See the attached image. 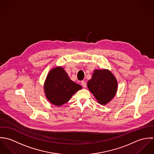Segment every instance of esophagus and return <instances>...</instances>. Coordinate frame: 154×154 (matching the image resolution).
<instances>
[{
	"label": "esophagus",
	"mask_w": 154,
	"mask_h": 154,
	"mask_svg": "<svg viewBox=\"0 0 154 154\" xmlns=\"http://www.w3.org/2000/svg\"><path fill=\"white\" fill-rule=\"evenodd\" d=\"M81 85L84 88H86L87 87V84L85 82V81H82L81 82Z\"/></svg>",
	"instance_id": "1"
}]
</instances>
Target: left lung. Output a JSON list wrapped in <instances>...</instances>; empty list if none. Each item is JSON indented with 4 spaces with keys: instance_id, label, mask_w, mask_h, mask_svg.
<instances>
[{
    "instance_id": "obj_1",
    "label": "left lung",
    "mask_w": 154,
    "mask_h": 154,
    "mask_svg": "<svg viewBox=\"0 0 154 154\" xmlns=\"http://www.w3.org/2000/svg\"><path fill=\"white\" fill-rule=\"evenodd\" d=\"M87 86L98 103L104 105L114 97L117 89V82L109 70L97 69L94 70Z\"/></svg>"
}]
</instances>
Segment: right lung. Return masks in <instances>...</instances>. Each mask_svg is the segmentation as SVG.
<instances>
[{
    "label": "right lung",
    "instance_id": "1",
    "mask_svg": "<svg viewBox=\"0 0 154 154\" xmlns=\"http://www.w3.org/2000/svg\"><path fill=\"white\" fill-rule=\"evenodd\" d=\"M81 89L82 87L71 81L61 67L50 70L44 84L47 98L51 104L57 106L67 103L72 96Z\"/></svg>",
    "mask_w": 154,
    "mask_h": 154
}]
</instances>
